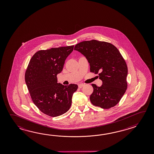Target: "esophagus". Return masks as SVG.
Returning <instances> with one entry per match:
<instances>
[{"instance_id":"esophagus-1","label":"esophagus","mask_w":154,"mask_h":154,"mask_svg":"<svg viewBox=\"0 0 154 154\" xmlns=\"http://www.w3.org/2000/svg\"><path fill=\"white\" fill-rule=\"evenodd\" d=\"M84 86V84H79L78 87L79 88H82L83 86Z\"/></svg>"}]
</instances>
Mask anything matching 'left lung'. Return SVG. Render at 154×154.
I'll use <instances>...</instances> for the list:
<instances>
[{"instance_id":"left-lung-1","label":"left lung","mask_w":154,"mask_h":154,"mask_svg":"<svg viewBox=\"0 0 154 154\" xmlns=\"http://www.w3.org/2000/svg\"><path fill=\"white\" fill-rule=\"evenodd\" d=\"M74 50L85 56L90 64V72L98 74L102 81L100 87L91 84L92 104L103 109L114 107L127 88L128 68L118 49L110 43L92 39L76 44Z\"/></svg>"}]
</instances>
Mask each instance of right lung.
I'll list each match as a JSON object with an SVG mask.
<instances>
[{
  "label": "right lung",
  "instance_id": "add662e5",
  "mask_svg": "<svg viewBox=\"0 0 154 154\" xmlns=\"http://www.w3.org/2000/svg\"><path fill=\"white\" fill-rule=\"evenodd\" d=\"M74 46L40 50L29 60L25 79L33 102L43 113L57 117L65 113L72 105V95L78 86L57 83L65 60Z\"/></svg>",
  "mask_w": 154,
  "mask_h": 154
}]
</instances>
